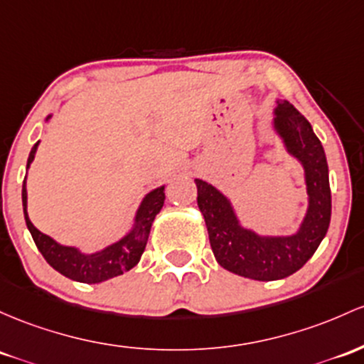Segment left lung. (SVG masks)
<instances>
[{"label": "left lung", "mask_w": 364, "mask_h": 364, "mask_svg": "<svg viewBox=\"0 0 364 364\" xmlns=\"http://www.w3.org/2000/svg\"><path fill=\"white\" fill-rule=\"evenodd\" d=\"M273 127L285 150L304 167L307 210L294 235L266 237L242 226L230 198L207 181L195 179L215 261L238 277L259 282L287 278L301 269L325 238L331 215L328 164L311 124L292 103L277 100Z\"/></svg>", "instance_id": "left-lung-1"}]
</instances>
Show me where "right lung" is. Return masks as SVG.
Wrapping results in <instances>:
<instances>
[{
  "mask_svg": "<svg viewBox=\"0 0 364 364\" xmlns=\"http://www.w3.org/2000/svg\"><path fill=\"white\" fill-rule=\"evenodd\" d=\"M51 115H48L46 121H50ZM39 141L36 143L31 150L29 159H27V169L33 164L36 157V150H38ZM27 179V178H26ZM26 179L22 185V205H23V218H26V225L29 228L31 235L36 247L46 262L63 277L74 279V282L81 283H102L105 279H110L119 274L126 273L131 267H134L141 259L143 250H145L146 242H149V235L154 225L155 215L161 213L164 200H166V193H164V185L159 188L151 190L143 197L139 203L136 215H134V225L127 231L121 240L110 243L105 249L98 250L93 254H85L77 249V247L62 245L57 240H53L48 235L41 231L31 223L29 214H27V188Z\"/></svg>",
  "mask_w": 364,
  "mask_h": 364,
  "instance_id": "obj_1",
  "label": "right lung"
}]
</instances>
